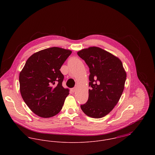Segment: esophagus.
Listing matches in <instances>:
<instances>
[{
    "mask_svg": "<svg viewBox=\"0 0 155 155\" xmlns=\"http://www.w3.org/2000/svg\"><path fill=\"white\" fill-rule=\"evenodd\" d=\"M71 91L72 92H74L76 91V88H73L71 89Z\"/></svg>",
    "mask_w": 155,
    "mask_h": 155,
    "instance_id": "1",
    "label": "esophagus"
}]
</instances>
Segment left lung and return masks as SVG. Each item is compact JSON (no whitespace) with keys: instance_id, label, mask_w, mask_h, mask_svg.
<instances>
[{"instance_id":"obj_1","label":"left lung","mask_w":155,"mask_h":155,"mask_svg":"<svg viewBox=\"0 0 155 155\" xmlns=\"http://www.w3.org/2000/svg\"><path fill=\"white\" fill-rule=\"evenodd\" d=\"M89 68V98L81 105L89 117L101 118L113 109L124 89L127 73L121 60L99 47L91 46L77 52Z\"/></svg>"}]
</instances>
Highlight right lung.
I'll return each mask as SVG.
<instances>
[{
  "instance_id": "right-lung-1",
  "label": "right lung",
  "mask_w": 155,
  "mask_h": 155,
  "mask_svg": "<svg viewBox=\"0 0 155 155\" xmlns=\"http://www.w3.org/2000/svg\"><path fill=\"white\" fill-rule=\"evenodd\" d=\"M72 51L52 47L31 55L20 73L22 99L36 115L48 118L57 114L69 94L62 86L64 76L60 69Z\"/></svg>"
}]
</instances>
